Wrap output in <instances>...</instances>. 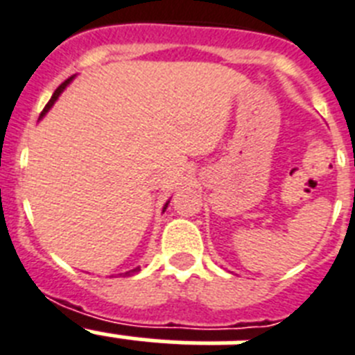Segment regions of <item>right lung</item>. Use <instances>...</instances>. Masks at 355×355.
Wrapping results in <instances>:
<instances>
[{
	"mask_svg": "<svg viewBox=\"0 0 355 355\" xmlns=\"http://www.w3.org/2000/svg\"><path fill=\"white\" fill-rule=\"evenodd\" d=\"M70 79H71V77H70ZM70 79H67V81H64V83H61V85H59V86H58V90L53 92V95H52V99H50V101H49V104H46V106H44V108H43V112H41V115H44V113L49 112V110H50V106H52V104H53V103H55V99H58V97H59V94H61V92H62V90H64V86H67V85H68V83H70ZM166 207H168V204L164 205V209H166ZM137 270H141V269H139V267H137V269L130 270V272H126V274H128V276H130V274H135V272H137Z\"/></svg>",
	"mask_w": 355,
	"mask_h": 355,
	"instance_id": "1",
	"label": "right lung"
}]
</instances>
